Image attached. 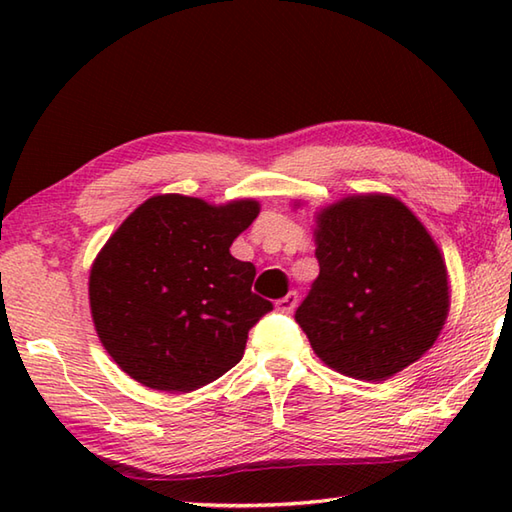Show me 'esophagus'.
Segmentation results:
<instances>
[{
	"mask_svg": "<svg viewBox=\"0 0 512 512\" xmlns=\"http://www.w3.org/2000/svg\"><path fill=\"white\" fill-rule=\"evenodd\" d=\"M297 303H299V295L297 292H288L286 297H281L279 301H277V310H281V312H292L297 308Z\"/></svg>",
	"mask_w": 512,
	"mask_h": 512,
	"instance_id": "1",
	"label": "esophagus"
}]
</instances>
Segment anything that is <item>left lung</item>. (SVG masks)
Here are the masks:
<instances>
[{
	"label": "left lung",
	"mask_w": 512,
	"mask_h": 512,
	"mask_svg": "<svg viewBox=\"0 0 512 512\" xmlns=\"http://www.w3.org/2000/svg\"><path fill=\"white\" fill-rule=\"evenodd\" d=\"M319 277L295 319L314 354L358 380H387L436 343L449 314L440 248L400 200L352 195L321 209Z\"/></svg>",
	"instance_id": "left-lung-1"
}]
</instances>
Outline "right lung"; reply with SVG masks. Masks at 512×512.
Here are the masks:
<instances>
[{
    "mask_svg": "<svg viewBox=\"0 0 512 512\" xmlns=\"http://www.w3.org/2000/svg\"><path fill=\"white\" fill-rule=\"evenodd\" d=\"M257 213L255 200L154 195L107 239L90 270V308L127 376L189 394L242 361L248 330L273 310L250 290L255 266L228 250Z\"/></svg>",
    "mask_w": 512,
    "mask_h": 512,
    "instance_id": "obj_1",
    "label": "right lung"
}]
</instances>
